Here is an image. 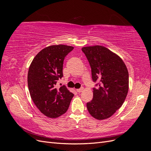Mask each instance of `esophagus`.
Segmentation results:
<instances>
[{
  "instance_id": "1",
  "label": "esophagus",
  "mask_w": 151,
  "mask_h": 151,
  "mask_svg": "<svg viewBox=\"0 0 151 151\" xmlns=\"http://www.w3.org/2000/svg\"><path fill=\"white\" fill-rule=\"evenodd\" d=\"M83 90H84V88H80V89H77V92H78V93H81V92H83Z\"/></svg>"
}]
</instances>
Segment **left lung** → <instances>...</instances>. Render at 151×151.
<instances>
[{
	"mask_svg": "<svg viewBox=\"0 0 151 151\" xmlns=\"http://www.w3.org/2000/svg\"><path fill=\"white\" fill-rule=\"evenodd\" d=\"M82 50L89 62L93 81H99L87 108L96 119H106L125 101L129 84L127 68L118 55L101 45L84 47Z\"/></svg>",
	"mask_w": 151,
	"mask_h": 151,
	"instance_id": "left-lung-1",
	"label": "left lung"
}]
</instances>
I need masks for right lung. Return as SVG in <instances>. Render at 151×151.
<instances>
[{
  "mask_svg": "<svg viewBox=\"0 0 151 151\" xmlns=\"http://www.w3.org/2000/svg\"><path fill=\"white\" fill-rule=\"evenodd\" d=\"M74 49L72 46L55 45L45 47L31 62L28 73L31 98L39 110L48 118L64 114L74 94L65 86L56 88L57 81L63 76L65 57Z\"/></svg>",
  "mask_w": 151,
  "mask_h": 151,
  "instance_id": "obj_1",
  "label": "right lung"
}]
</instances>
